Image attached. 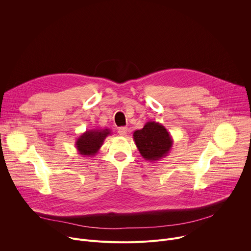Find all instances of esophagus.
<instances>
[{"label":"esophagus","instance_id":"obj_1","mask_svg":"<svg viewBox=\"0 0 251 251\" xmlns=\"http://www.w3.org/2000/svg\"><path fill=\"white\" fill-rule=\"evenodd\" d=\"M118 133L121 135V136H126L127 133H128V128L127 127H120L118 129Z\"/></svg>","mask_w":251,"mask_h":251}]
</instances>
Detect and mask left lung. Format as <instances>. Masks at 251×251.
Here are the masks:
<instances>
[{"instance_id": "left-lung-1", "label": "left lung", "mask_w": 251, "mask_h": 251, "mask_svg": "<svg viewBox=\"0 0 251 251\" xmlns=\"http://www.w3.org/2000/svg\"><path fill=\"white\" fill-rule=\"evenodd\" d=\"M135 144L146 161L156 162L166 157L173 147V138L159 122L148 121L133 133Z\"/></svg>"}]
</instances>
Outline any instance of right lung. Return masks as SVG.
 I'll return each instance as SVG.
<instances>
[{"mask_svg": "<svg viewBox=\"0 0 251 251\" xmlns=\"http://www.w3.org/2000/svg\"><path fill=\"white\" fill-rule=\"evenodd\" d=\"M109 135H111L110 129L86 130L75 141V147L78 154L83 157L95 156L103 145L106 137Z\"/></svg>", "mask_w": 251, "mask_h": 251, "instance_id": "add662e5", "label": "right lung"}]
</instances>
